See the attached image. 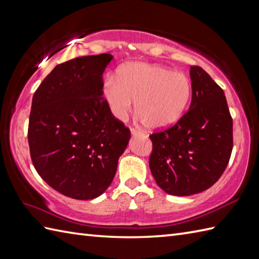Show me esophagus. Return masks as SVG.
<instances>
[{"label":"esophagus","mask_w":259,"mask_h":259,"mask_svg":"<svg viewBox=\"0 0 259 259\" xmlns=\"http://www.w3.org/2000/svg\"><path fill=\"white\" fill-rule=\"evenodd\" d=\"M130 133H131V136H133V137H137V136L142 135V133H140L139 130H137V129H135V128H131V129H130Z\"/></svg>","instance_id":"1"}]
</instances>
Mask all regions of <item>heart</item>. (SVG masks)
Returning a JSON list of instances; mask_svg holds the SVG:
<instances>
[{"instance_id": "heart-1", "label": "heart", "mask_w": 259, "mask_h": 259, "mask_svg": "<svg viewBox=\"0 0 259 259\" xmlns=\"http://www.w3.org/2000/svg\"><path fill=\"white\" fill-rule=\"evenodd\" d=\"M110 111L124 120L135 108L150 129L175 124L188 108L192 85L189 76L157 63L134 62L123 65L117 76L110 75L102 88Z\"/></svg>"}]
</instances>
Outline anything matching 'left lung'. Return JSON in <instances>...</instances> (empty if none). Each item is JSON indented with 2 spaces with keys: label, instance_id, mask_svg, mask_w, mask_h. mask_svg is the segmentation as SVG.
<instances>
[{
  "label": "left lung",
  "instance_id": "1",
  "mask_svg": "<svg viewBox=\"0 0 259 259\" xmlns=\"http://www.w3.org/2000/svg\"><path fill=\"white\" fill-rule=\"evenodd\" d=\"M189 110L171 128L152 134L150 171L172 196H190L216 183L233 150V119L223 89L205 70L191 67Z\"/></svg>",
  "mask_w": 259,
  "mask_h": 259
}]
</instances>
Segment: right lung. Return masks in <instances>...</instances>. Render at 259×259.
<instances>
[{"label": "right lung", "instance_id": "right-lung-1", "mask_svg": "<svg viewBox=\"0 0 259 259\" xmlns=\"http://www.w3.org/2000/svg\"><path fill=\"white\" fill-rule=\"evenodd\" d=\"M109 53L58 64L38 85L29 120L31 159L37 174L67 197L102 195L117 172L130 131L103 98Z\"/></svg>", "mask_w": 259, "mask_h": 259}]
</instances>
